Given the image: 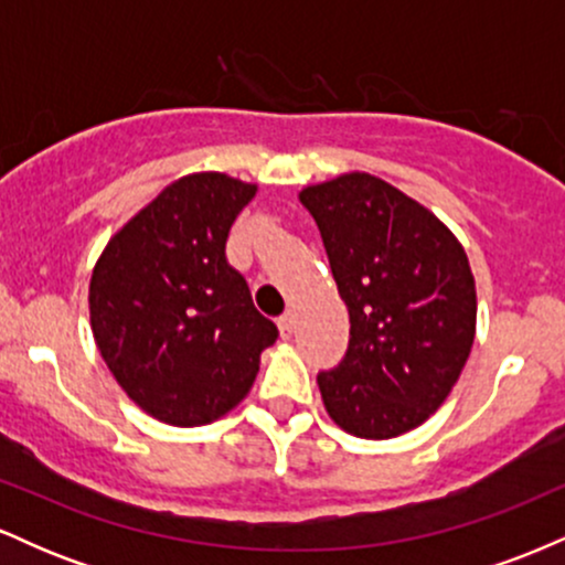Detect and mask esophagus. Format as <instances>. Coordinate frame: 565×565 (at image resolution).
I'll list each match as a JSON object with an SVG mask.
<instances>
[{
  "mask_svg": "<svg viewBox=\"0 0 565 565\" xmlns=\"http://www.w3.org/2000/svg\"><path fill=\"white\" fill-rule=\"evenodd\" d=\"M278 332H281L284 340H287V337H291V332H295V313H291V310H287V313L278 319Z\"/></svg>",
  "mask_w": 565,
  "mask_h": 565,
  "instance_id": "esophagus-1",
  "label": "esophagus"
}]
</instances>
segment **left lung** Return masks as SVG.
I'll use <instances>...</instances> for the list:
<instances>
[{"instance_id":"obj_1","label":"left lung","mask_w":565,"mask_h":565,"mask_svg":"<svg viewBox=\"0 0 565 565\" xmlns=\"http://www.w3.org/2000/svg\"><path fill=\"white\" fill-rule=\"evenodd\" d=\"M337 291L345 359L319 374L327 414L350 436H404L438 412L476 340V278L459 238L427 206L369 172L308 185Z\"/></svg>"}]
</instances>
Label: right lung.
<instances>
[{"label":"right lung","instance_id":"obj_1","mask_svg":"<svg viewBox=\"0 0 565 565\" xmlns=\"http://www.w3.org/2000/svg\"><path fill=\"white\" fill-rule=\"evenodd\" d=\"M257 185L225 172L174 180L129 217L89 278V327L114 380L174 427L225 417L249 393L278 329L225 260Z\"/></svg>","mask_w":565,"mask_h":565}]
</instances>
